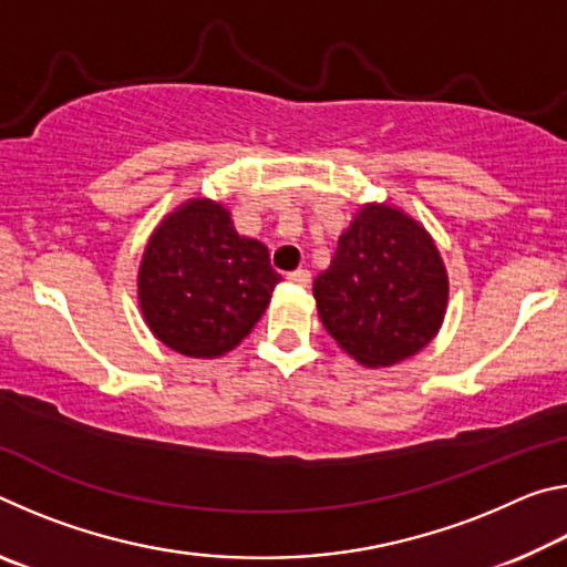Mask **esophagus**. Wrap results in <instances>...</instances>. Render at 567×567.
I'll list each match as a JSON object with an SVG mask.
<instances>
[{
	"mask_svg": "<svg viewBox=\"0 0 567 567\" xmlns=\"http://www.w3.org/2000/svg\"><path fill=\"white\" fill-rule=\"evenodd\" d=\"M287 280H290L292 285L307 287L312 282V275H310V270H292V272H287Z\"/></svg>",
	"mask_w": 567,
	"mask_h": 567,
	"instance_id": "1",
	"label": "esophagus"
}]
</instances>
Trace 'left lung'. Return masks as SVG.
Here are the masks:
<instances>
[{"instance_id": "obj_1", "label": "left lung", "mask_w": 567, "mask_h": 567, "mask_svg": "<svg viewBox=\"0 0 567 567\" xmlns=\"http://www.w3.org/2000/svg\"><path fill=\"white\" fill-rule=\"evenodd\" d=\"M312 295L324 330L344 352L364 368H388L437 334L447 275L425 227L400 209L364 205Z\"/></svg>"}]
</instances>
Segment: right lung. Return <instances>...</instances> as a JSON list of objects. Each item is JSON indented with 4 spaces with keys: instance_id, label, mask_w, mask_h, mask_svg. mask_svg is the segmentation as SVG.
I'll return each instance as SVG.
<instances>
[{
    "instance_id": "add662e5",
    "label": "right lung",
    "mask_w": 567,
    "mask_h": 567,
    "mask_svg": "<svg viewBox=\"0 0 567 567\" xmlns=\"http://www.w3.org/2000/svg\"><path fill=\"white\" fill-rule=\"evenodd\" d=\"M280 280L267 247L239 237L223 205L189 199L150 237L140 307L167 348L217 358L247 338Z\"/></svg>"
}]
</instances>
